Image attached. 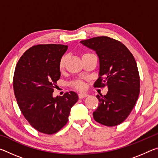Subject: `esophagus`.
Here are the masks:
<instances>
[{"label": "esophagus", "instance_id": "1", "mask_svg": "<svg viewBox=\"0 0 158 158\" xmlns=\"http://www.w3.org/2000/svg\"><path fill=\"white\" fill-rule=\"evenodd\" d=\"M88 95H89L85 94V93H79V99L84 98H85V97H87Z\"/></svg>", "mask_w": 158, "mask_h": 158}]
</instances>
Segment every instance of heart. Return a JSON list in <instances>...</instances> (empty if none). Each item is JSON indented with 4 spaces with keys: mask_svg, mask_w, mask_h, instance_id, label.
Segmentation results:
<instances>
[{
    "mask_svg": "<svg viewBox=\"0 0 158 158\" xmlns=\"http://www.w3.org/2000/svg\"><path fill=\"white\" fill-rule=\"evenodd\" d=\"M86 54V53H85ZM65 62H66V56H63L60 58V62H59V68L60 70H63V69L65 68ZM72 85L75 88V89L78 90H84L85 87V84L81 81H74L72 83Z\"/></svg>",
    "mask_w": 158,
    "mask_h": 158,
    "instance_id": "heart-1",
    "label": "heart"
}]
</instances>
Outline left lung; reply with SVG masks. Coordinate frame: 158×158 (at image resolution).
Listing matches in <instances>:
<instances>
[{
    "instance_id": "left-lung-1",
    "label": "left lung",
    "mask_w": 158,
    "mask_h": 158,
    "mask_svg": "<svg viewBox=\"0 0 158 158\" xmlns=\"http://www.w3.org/2000/svg\"><path fill=\"white\" fill-rule=\"evenodd\" d=\"M80 42L95 51L99 58V77L94 87L108 88L106 95L96 96L100 103L93 118L106 126L121 124L130 115L139 95L140 79L135 58L123 44L109 37Z\"/></svg>"
}]
</instances>
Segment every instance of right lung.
Wrapping results in <instances>:
<instances>
[{"instance_id": "add662e5", "label": "right lung", "mask_w": 158, "mask_h": 158, "mask_svg": "<svg viewBox=\"0 0 158 158\" xmlns=\"http://www.w3.org/2000/svg\"><path fill=\"white\" fill-rule=\"evenodd\" d=\"M68 46L38 44L21 56L16 65L13 88L21 113L40 132L52 135L65 126L71 108L78 101L75 92L53 97L60 77L59 62Z\"/></svg>"}]
</instances>
